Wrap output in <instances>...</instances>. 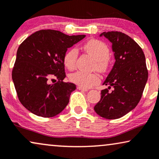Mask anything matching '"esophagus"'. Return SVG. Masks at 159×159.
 <instances>
[{
	"label": "esophagus",
	"mask_w": 159,
	"mask_h": 159,
	"mask_svg": "<svg viewBox=\"0 0 159 159\" xmlns=\"http://www.w3.org/2000/svg\"><path fill=\"white\" fill-rule=\"evenodd\" d=\"M77 89H79V90H81V91H84V92H87L88 90H89L88 89H86V88L81 87V86H77Z\"/></svg>",
	"instance_id": "34e87169"
}]
</instances>
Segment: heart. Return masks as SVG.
Masks as SVG:
<instances>
[{
  "mask_svg": "<svg viewBox=\"0 0 159 159\" xmlns=\"http://www.w3.org/2000/svg\"><path fill=\"white\" fill-rule=\"evenodd\" d=\"M83 50L94 59L93 67L98 71H106L108 65L110 50L103 42L98 39H91L83 45ZM78 57V51L72 48L65 54L63 58L64 65L68 70H73ZM70 81L84 88H89L100 81L96 73H86L77 71L69 75Z\"/></svg>",
  "mask_w": 159,
  "mask_h": 159,
  "instance_id": "b5f03b06",
  "label": "heart"
}]
</instances>
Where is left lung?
I'll return each mask as SVG.
<instances>
[{"label": "left lung", "mask_w": 159, "mask_h": 159, "mask_svg": "<svg viewBox=\"0 0 159 159\" xmlns=\"http://www.w3.org/2000/svg\"><path fill=\"white\" fill-rule=\"evenodd\" d=\"M112 43L115 63L103 85L100 100L94 109L108 120L122 117L133 110L141 100L148 78L145 56L142 49L129 36L120 31L103 32ZM111 87L113 89H110Z\"/></svg>", "instance_id": "left-lung-1"}]
</instances>
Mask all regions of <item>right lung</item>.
I'll list each match as a JSON object with an SVG mask.
<instances>
[{"mask_svg":"<svg viewBox=\"0 0 159 159\" xmlns=\"http://www.w3.org/2000/svg\"><path fill=\"white\" fill-rule=\"evenodd\" d=\"M85 37L43 29L20 44L11 75L18 99L29 111L53 117L65 109L76 86L63 81L66 77L63 58L67 48ZM56 79L58 81L54 83Z\"/></svg>","mask_w":159,"mask_h":159,"instance_id":"add662e5","label":"right lung"}]
</instances>
